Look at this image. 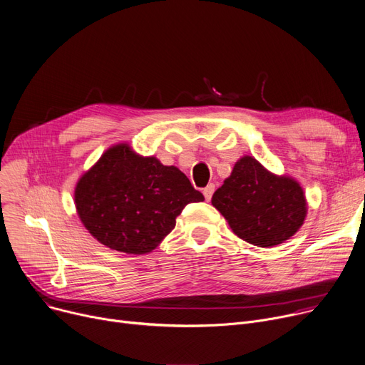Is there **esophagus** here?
Segmentation results:
<instances>
[{"mask_svg":"<svg viewBox=\"0 0 365 365\" xmlns=\"http://www.w3.org/2000/svg\"><path fill=\"white\" fill-rule=\"evenodd\" d=\"M214 190H215V187H214V185H212V183H210L207 187H204L202 193H204V197H205V200H207V201H210V200H211Z\"/></svg>","mask_w":365,"mask_h":365,"instance_id":"34e87169","label":"esophagus"}]
</instances>
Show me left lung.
Here are the masks:
<instances>
[{
  "instance_id": "1",
  "label": "left lung",
  "mask_w": 365,
  "mask_h": 365,
  "mask_svg": "<svg viewBox=\"0 0 365 365\" xmlns=\"http://www.w3.org/2000/svg\"><path fill=\"white\" fill-rule=\"evenodd\" d=\"M211 204L235 235L259 248L279 245L294 236L307 215L299 183L270 173L250 155L236 161L232 175L214 192Z\"/></svg>"
}]
</instances>
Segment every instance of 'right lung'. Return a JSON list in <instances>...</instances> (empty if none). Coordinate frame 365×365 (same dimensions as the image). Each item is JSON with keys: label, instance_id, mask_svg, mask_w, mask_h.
I'll return each mask as SVG.
<instances>
[{"label": "right lung", "instance_id": "1", "mask_svg": "<svg viewBox=\"0 0 365 365\" xmlns=\"http://www.w3.org/2000/svg\"><path fill=\"white\" fill-rule=\"evenodd\" d=\"M204 195L175 165L142 157L128 143L108 148L79 179L75 204L81 222L103 245L148 254L176 226V217Z\"/></svg>", "mask_w": 365, "mask_h": 365}]
</instances>
